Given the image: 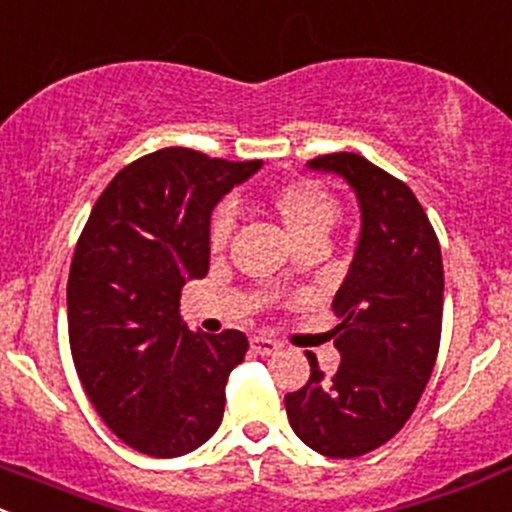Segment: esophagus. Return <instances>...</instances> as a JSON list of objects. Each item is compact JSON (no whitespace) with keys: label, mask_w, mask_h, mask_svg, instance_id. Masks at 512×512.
I'll list each match as a JSON object with an SVG mask.
<instances>
[{"label":"esophagus","mask_w":512,"mask_h":512,"mask_svg":"<svg viewBox=\"0 0 512 512\" xmlns=\"http://www.w3.org/2000/svg\"><path fill=\"white\" fill-rule=\"evenodd\" d=\"M251 350L256 352V355H273V352L281 350V345H278L276 340H271V337H251Z\"/></svg>","instance_id":"34e87169"}]
</instances>
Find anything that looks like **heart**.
<instances>
[{
    "instance_id": "obj_1",
    "label": "heart",
    "mask_w": 512,
    "mask_h": 512,
    "mask_svg": "<svg viewBox=\"0 0 512 512\" xmlns=\"http://www.w3.org/2000/svg\"><path fill=\"white\" fill-rule=\"evenodd\" d=\"M268 207L298 244H310V241L323 244L340 217L337 199L315 179H293L281 184L268 197ZM231 231H234V212L224 204L209 219V246L214 251L224 249L231 239Z\"/></svg>"
}]
</instances>
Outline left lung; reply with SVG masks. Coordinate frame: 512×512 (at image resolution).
Returning <instances> with one entry per match:
<instances>
[{
  "mask_svg": "<svg viewBox=\"0 0 512 512\" xmlns=\"http://www.w3.org/2000/svg\"><path fill=\"white\" fill-rule=\"evenodd\" d=\"M355 189L360 241L333 310L340 367L325 374L313 352L310 379L286 394L295 436L330 458H355L387 444L421 399L441 340L444 263L424 207L402 179L355 152L308 162Z\"/></svg>",
  "mask_w": 512,
  "mask_h": 512,
  "instance_id": "1",
  "label": "left lung"
}]
</instances>
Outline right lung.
Wrapping results in <instances>:
<instances>
[{"instance_id":"right-lung-1","label":"right lung","mask_w":512,"mask_h":512,"mask_svg":"<svg viewBox=\"0 0 512 512\" xmlns=\"http://www.w3.org/2000/svg\"><path fill=\"white\" fill-rule=\"evenodd\" d=\"M261 165L189 147L150 152L113 177L83 226L66 288L73 365L130 449L184 456L219 429L226 379L249 340L192 333L179 295L209 271L212 209Z\"/></svg>"}]
</instances>
